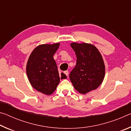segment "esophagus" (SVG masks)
Instances as JSON below:
<instances>
[{
    "label": "esophagus",
    "instance_id": "34e87169",
    "mask_svg": "<svg viewBox=\"0 0 131 131\" xmlns=\"http://www.w3.org/2000/svg\"><path fill=\"white\" fill-rule=\"evenodd\" d=\"M64 73H65L66 76H68V74H69V72H68V70H66V71H65V72H64Z\"/></svg>",
    "mask_w": 131,
    "mask_h": 131
}]
</instances>
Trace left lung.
Instances as JSON below:
<instances>
[{"mask_svg": "<svg viewBox=\"0 0 131 131\" xmlns=\"http://www.w3.org/2000/svg\"><path fill=\"white\" fill-rule=\"evenodd\" d=\"M70 46L76 53L77 62L69 78L75 89L85 94L96 89L102 83L105 74L102 57L92 44L72 43Z\"/></svg>", "mask_w": 131, "mask_h": 131, "instance_id": "obj_1", "label": "left lung"}]
</instances>
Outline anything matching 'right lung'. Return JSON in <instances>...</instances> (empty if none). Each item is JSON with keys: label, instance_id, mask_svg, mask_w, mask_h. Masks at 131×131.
<instances>
[{"label": "right lung", "instance_id": "add662e5", "mask_svg": "<svg viewBox=\"0 0 131 131\" xmlns=\"http://www.w3.org/2000/svg\"><path fill=\"white\" fill-rule=\"evenodd\" d=\"M59 44L38 46L30 54L26 65V74L30 84L37 91L45 95L52 94L60 79L67 78L63 73L59 74L53 58Z\"/></svg>", "mask_w": 131, "mask_h": 131}]
</instances>
